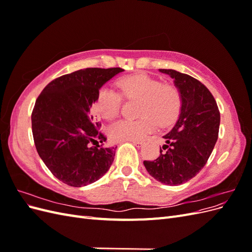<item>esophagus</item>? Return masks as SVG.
I'll list each match as a JSON object with an SVG mask.
<instances>
[{"label":"esophagus","instance_id":"34e87169","mask_svg":"<svg viewBox=\"0 0 252 252\" xmlns=\"http://www.w3.org/2000/svg\"><path fill=\"white\" fill-rule=\"evenodd\" d=\"M131 143L133 144V145H135V146H138V147H140L141 145L143 144V141H131Z\"/></svg>","mask_w":252,"mask_h":252}]
</instances>
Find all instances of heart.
<instances>
[{
	"mask_svg": "<svg viewBox=\"0 0 252 252\" xmlns=\"http://www.w3.org/2000/svg\"><path fill=\"white\" fill-rule=\"evenodd\" d=\"M121 94L111 88H103L95 107L106 120L116 119L126 100H140L136 120L118 121L109 129L114 141H140L155 130L157 123L168 126L178 119L182 108V93L174 83L162 82L148 74L140 73L118 81Z\"/></svg>",
	"mask_w": 252,
	"mask_h": 252,
	"instance_id": "1",
	"label": "heart"
}]
</instances>
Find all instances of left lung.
<instances>
[{"instance_id": "obj_1", "label": "left lung", "mask_w": 252, "mask_h": 252, "mask_svg": "<svg viewBox=\"0 0 252 252\" xmlns=\"http://www.w3.org/2000/svg\"><path fill=\"white\" fill-rule=\"evenodd\" d=\"M169 74L182 93L179 120L164 135L154 161H144L151 177L166 185H180L191 180L208 161L218 141L220 110L209 89L186 73L159 69Z\"/></svg>"}]
</instances>
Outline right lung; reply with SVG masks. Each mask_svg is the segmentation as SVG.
<instances>
[{"mask_svg": "<svg viewBox=\"0 0 252 252\" xmlns=\"http://www.w3.org/2000/svg\"><path fill=\"white\" fill-rule=\"evenodd\" d=\"M122 71L120 67L86 68L64 74L36 98L32 113L36 151L51 173L67 185L86 186L110 168L117 147L104 146L107 139L90 110L100 88Z\"/></svg>", "mask_w": 252, "mask_h": 252, "instance_id": "add662e5", "label": "right lung"}]
</instances>
